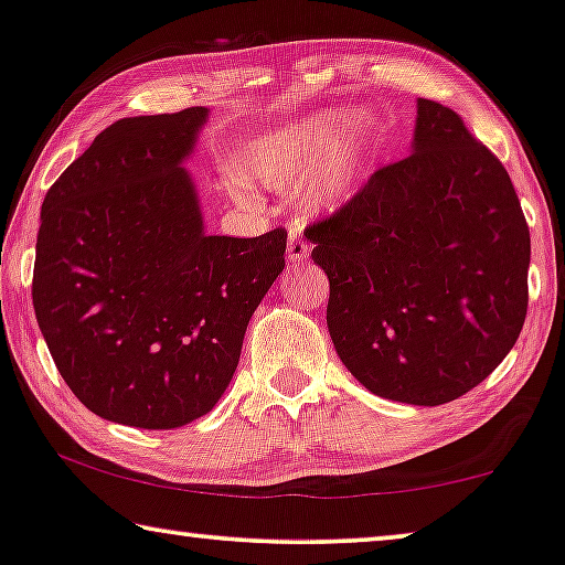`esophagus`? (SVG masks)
Returning <instances> with one entry per match:
<instances>
[{"label": "esophagus", "instance_id": "esophagus-1", "mask_svg": "<svg viewBox=\"0 0 565 565\" xmlns=\"http://www.w3.org/2000/svg\"><path fill=\"white\" fill-rule=\"evenodd\" d=\"M309 254H311V248H309V243H307L305 235L297 233V231H291L289 233V241H286V256H289V264L291 266L307 264Z\"/></svg>", "mask_w": 565, "mask_h": 565}]
</instances>
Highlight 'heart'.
I'll use <instances>...</instances> for the list:
<instances>
[{
    "label": "heart",
    "mask_w": 565,
    "mask_h": 565,
    "mask_svg": "<svg viewBox=\"0 0 565 565\" xmlns=\"http://www.w3.org/2000/svg\"><path fill=\"white\" fill-rule=\"evenodd\" d=\"M334 121V114L322 111L258 134L235 154V177L274 192L301 184V202L311 213L340 207L363 182L375 139L360 116H350L337 129Z\"/></svg>",
    "instance_id": "b5f03b06"
}]
</instances>
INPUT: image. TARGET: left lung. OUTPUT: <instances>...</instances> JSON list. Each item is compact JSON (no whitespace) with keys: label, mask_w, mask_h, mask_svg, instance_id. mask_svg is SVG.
<instances>
[{"label":"left lung","mask_w":565,"mask_h":565,"mask_svg":"<svg viewBox=\"0 0 565 565\" xmlns=\"http://www.w3.org/2000/svg\"><path fill=\"white\" fill-rule=\"evenodd\" d=\"M305 235L337 355L370 393L441 406L518 342L530 231L508 170L451 108L418 98L411 154Z\"/></svg>","instance_id":"8db88e82"}]
</instances>
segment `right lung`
Wrapping results in <instances>:
<instances>
[{
  "mask_svg": "<svg viewBox=\"0 0 565 565\" xmlns=\"http://www.w3.org/2000/svg\"><path fill=\"white\" fill-rule=\"evenodd\" d=\"M205 121V106L116 121L42 200L40 332L75 398L114 424L177 428L213 411L284 271V228L205 233L182 167Z\"/></svg>",
  "mask_w": 565,
  "mask_h": 565,
  "instance_id": "add662e5",
  "label": "right lung"
}]
</instances>
